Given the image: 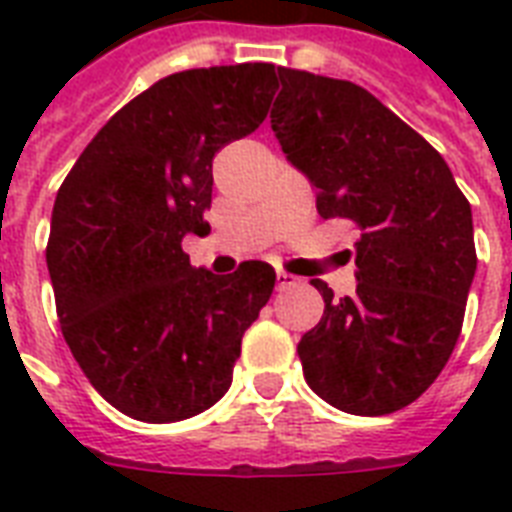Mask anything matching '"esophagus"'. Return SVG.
<instances>
[{"mask_svg": "<svg viewBox=\"0 0 512 512\" xmlns=\"http://www.w3.org/2000/svg\"><path fill=\"white\" fill-rule=\"evenodd\" d=\"M295 284H297V279H295V276H292V273H284V271L276 273V287H279V289L295 287Z\"/></svg>", "mask_w": 512, "mask_h": 512, "instance_id": "1", "label": "esophagus"}]
</instances>
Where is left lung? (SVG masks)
I'll return each mask as SVG.
<instances>
[{"instance_id":"obj_1","label":"left lung","mask_w":512,"mask_h":512,"mask_svg":"<svg viewBox=\"0 0 512 512\" xmlns=\"http://www.w3.org/2000/svg\"><path fill=\"white\" fill-rule=\"evenodd\" d=\"M271 130L316 188L321 217L358 225L356 295L313 279L324 316L297 353L305 382L340 412L390 414L452 356L476 276L473 212L444 156L342 79L279 68Z\"/></svg>"}]
</instances>
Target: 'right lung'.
<instances>
[{
    "instance_id": "right-lung-1",
    "label": "right lung",
    "mask_w": 512,
    "mask_h": 512,
    "mask_svg": "<svg viewBox=\"0 0 512 512\" xmlns=\"http://www.w3.org/2000/svg\"><path fill=\"white\" fill-rule=\"evenodd\" d=\"M271 63L164 76L106 122L52 207L47 271L58 319L92 388L127 417L177 422L231 388L241 337L276 273L249 260L193 268L188 233H207L212 159L263 124Z\"/></svg>"
}]
</instances>
